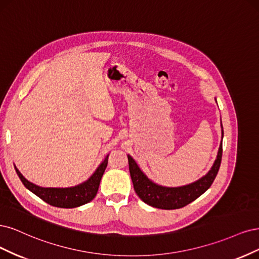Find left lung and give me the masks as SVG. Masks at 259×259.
<instances>
[{
  "instance_id": "8db88e82",
  "label": "left lung",
  "mask_w": 259,
  "mask_h": 259,
  "mask_svg": "<svg viewBox=\"0 0 259 259\" xmlns=\"http://www.w3.org/2000/svg\"><path fill=\"white\" fill-rule=\"evenodd\" d=\"M223 137L224 130L222 126V139ZM222 155L223 143L220 145L218 158H216L212 169L208 171L205 177L195 183H191L189 185L182 187H163L155 184V183L149 181L145 177V174L140 170L137 162L133 160V158L128 155L129 171L135 191L142 201H144L146 204L151 206L162 208V210L181 208L193 202L194 200H196L210 188L220 170Z\"/></svg>"
}]
</instances>
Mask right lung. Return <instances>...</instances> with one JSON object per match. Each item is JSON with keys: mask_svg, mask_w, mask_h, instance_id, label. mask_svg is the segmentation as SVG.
<instances>
[{"mask_svg": "<svg viewBox=\"0 0 259 259\" xmlns=\"http://www.w3.org/2000/svg\"><path fill=\"white\" fill-rule=\"evenodd\" d=\"M107 158L108 156H106L104 161L98 166L96 172L91 175L86 182H84L80 185L70 187V188L39 187L24 179L17 168L15 169L18 174L20 181L22 182V184L30 191H32L33 194L36 195L38 198L43 200V201L57 207L72 208V207H76L82 204H86L96 197L99 189L100 182H101L102 175L107 166Z\"/></svg>", "mask_w": 259, "mask_h": 259, "instance_id": "add662e5", "label": "right lung"}]
</instances>
